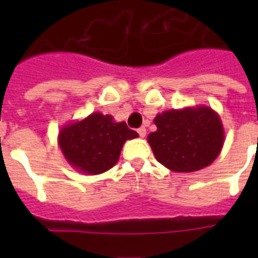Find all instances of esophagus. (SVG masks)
Here are the masks:
<instances>
[{"mask_svg": "<svg viewBox=\"0 0 258 258\" xmlns=\"http://www.w3.org/2000/svg\"><path fill=\"white\" fill-rule=\"evenodd\" d=\"M138 134H139V137L143 138L146 135V128L145 127H141V128H138Z\"/></svg>", "mask_w": 258, "mask_h": 258, "instance_id": "34e87169", "label": "esophagus"}]
</instances>
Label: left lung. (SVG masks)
I'll return each instance as SVG.
<instances>
[{
	"label": "left lung",
	"mask_w": 258,
	"mask_h": 258,
	"mask_svg": "<svg viewBox=\"0 0 258 258\" xmlns=\"http://www.w3.org/2000/svg\"><path fill=\"white\" fill-rule=\"evenodd\" d=\"M158 130L149 135L157 161L178 172H191L212 163L224 145L220 116L209 107L171 109L154 119Z\"/></svg>",
	"instance_id": "8db88e82"
}]
</instances>
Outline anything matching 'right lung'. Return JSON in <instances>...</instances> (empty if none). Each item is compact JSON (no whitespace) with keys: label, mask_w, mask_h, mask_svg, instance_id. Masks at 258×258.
Masks as SVG:
<instances>
[{"label":"right lung","mask_w":258,"mask_h":258,"mask_svg":"<svg viewBox=\"0 0 258 258\" xmlns=\"http://www.w3.org/2000/svg\"><path fill=\"white\" fill-rule=\"evenodd\" d=\"M124 121L115 123L111 115L95 112L60 131L58 145L71 165L87 174L109 170L120 157L123 143L137 138Z\"/></svg>","instance_id":"right-lung-1"}]
</instances>
